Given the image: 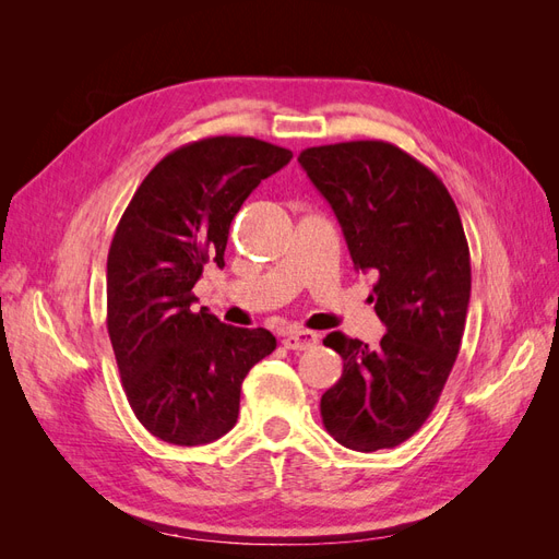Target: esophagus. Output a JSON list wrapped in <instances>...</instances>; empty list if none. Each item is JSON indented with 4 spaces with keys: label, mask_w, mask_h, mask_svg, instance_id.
I'll return each mask as SVG.
<instances>
[{
    "label": "esophagus",
    "mask_w": 559,
    "mask_h": 559,
    "mask_svg": "<svg viewBox=\"0 0 559 559\" xmlns=\"http://www.w3.org/2000/svg\"><path fill=\"white\" fill-rule=\"evenodd\" d=\"M282 343L286 349H310L319 343V333L308 331V329H292V331H286Z\"/></svg>",
    "instance_id": "34e87169"
}]
</instances>
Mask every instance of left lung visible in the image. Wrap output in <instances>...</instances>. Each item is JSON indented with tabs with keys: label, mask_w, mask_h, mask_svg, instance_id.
I'll list each match as a JSON object with an SVG mask.
<instances>
[{
	"label": "left lung",
	"mask_w": 559,
	"mask_h": 559,
	"mask_svg": "<svg viewBox=\"0 0 559 559\" xmlns=\"http://www.w3.org/2000/svg\"><path fill=\"white\" fill-rule=\"evenodd\" d=\"M302 170L343 226L354 267L373 273L386 333L376 349L333 331L343 376L321 396L337 443L396 448L425 425L460 354L471 298L464 226L445 183L403 148L359 140L306 148Z\"/></svg>",
	"instance_id": "left-lung-1"
}]
</instances>
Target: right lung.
<instances>
[{
    "mask_svg": "<svg viewBox=\"0 0 559 559\" xmlns=\"http://www.w3.org/2000/svg\"><path fill=\"white\" fill-rule=\"evenodd\" d=\"M253 138L183 144L134 191L107 257V329L130 408L173 445H205L240 413L242 380L277 347L265 329L222 324L193 306L202 265H224L233 216L289 163Z\"/></svg>",
    "mask_w": 559,
    "mask_h": 559,
    "instance_id": "right-lung-1",
    "label": "right lung"
}]
</instances>
